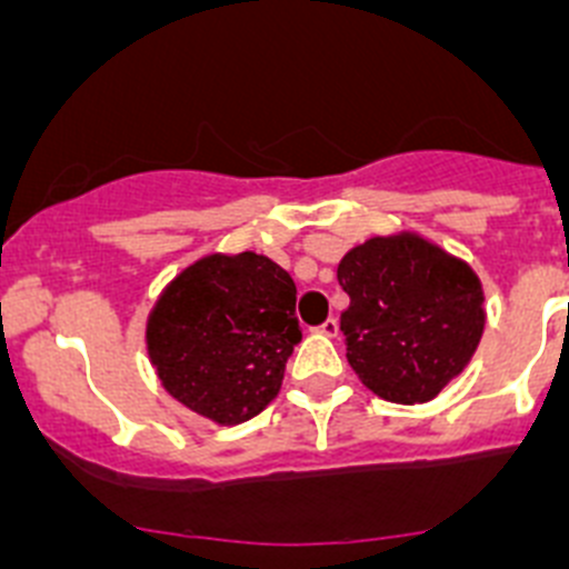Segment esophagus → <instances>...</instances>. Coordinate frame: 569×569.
I'll return each mask as SVG.
<instances>
[{"instance_id": "34e87169", "label": "esophagus", "mask_w": 569, "mask_h": 569, "mask_svg": "<svg viewBox=\"0 0 569 569\" xmlns=\"http://www.w3.org/2000/svg\"><path fill=\"white\" fill-rule=\"evenodd\" d=\"M317 333H322V337H337V333H339V322L333 320V317H328V320L322 322L320 328H317Z\"/></svg>"}]
</instances>
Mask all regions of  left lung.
Here are the masks:
<instances>
[{
    "mask_svg": "<svg viewBox=\"0 0 569 569\" xmlns=\"http://www.w3.org/2000/svg\"><path fill=\"white\" fill-rule=\"evenodd\" d=\"M348 362L392 405H423L463 373L480 345V278L416 232L376 236L337 267Z\"/></svg>",
    "mask_w": 569,
    "mask_h": 569,
    "instance_id": "left-lung-1",
    "label": "left lung"
}]
</instances>
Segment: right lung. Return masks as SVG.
<instances>
[{
    "label": "right lung",
    "instance_id": "right-lung-1",
    "mask_svg": "<svg viewBox=\"0 0 569 569\" xmlns=\"http://www.w3.org/2000/svg\"><path fill=\"white\" fill-rule=\"evenodd\" d=\"M295 302V280L267 254H207L159 295L148 359L179 405L236 427L278 396L302 339Z\"/></svg>",
    "mask_w": 569,
    "mask_h": 569
}]
</instances>
